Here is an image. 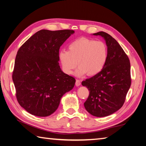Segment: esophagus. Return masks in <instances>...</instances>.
<instances>
[{
  "label": "esophagus",
  "mask_w": 146,
  "mask_h": 146,
  "mask_svg": "<svg viewBox=\"0 0 146 146\" xmlns=\"http://www.w3.org/2000/svg\"><path fill=\"white\" fill-rule=\"evenodd\" d=\"M80 84H81V83H80V80H76V85L77 86H80Z\"/></svg>",
  "instance_id": "1"
}]
</instances>
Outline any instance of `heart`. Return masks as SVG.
Wrapping results in <instances>:
<instances>
[{
  "instance_id": "obj_1",
  "label": "heart",
  "mask_w": 146,
  "mask_h": 146,
  "mask_svg": "<svg viewBox=\"0 0 146 146\" xmlns=\"http://www.w3.org/2000/svg\"><path fill=\"white\" fill-rule=\"evenodd\" d=\"M58 58L63 70L67 74L75 72L77 77L93 76L103 69L108 58V48L102 41L81 37L70 42L69 50H61Z\"/></svg>"
}]
</instances>
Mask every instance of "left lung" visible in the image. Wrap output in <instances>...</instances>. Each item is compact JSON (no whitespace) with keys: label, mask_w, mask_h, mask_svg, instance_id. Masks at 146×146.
<instances>
[{"label":"left lung","mask_w":146,"mask_h":146,"mask_svg":"<svg viewBox=\"0 0 146 146\" xmlns=\"http://www.w3.org/2000/svg\"><path fill=\"white\" fill-rule=\"evenodd\" d=\"M93 35L104 39L108 58L99 74L82 82L90 91L84 106L92 116L105 117L117 111L124 103L131 85L130 63L121 46L111 35L104 32Z\"/></svg>","instance_id":"left-lung-1"}]
</instances>
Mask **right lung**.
Here are the masks:
<instances>
[{
    "mask_svg": "<svg viewBox=\"0 0 146 146\" xmlns=\"http://www.w3.org/2000/svg\"><path fill=\"white\" fill-rule=\"evenodd\" d=\"M73 33L70 30H39L17 51L13 81L19 105L31 114L50 116L74 88L75 78L64 73L58 63L60 48Z\"/></svg>",
    "mask_w": 146,
    "mask_h": 146,
    "instance_id": "add662e5",
    "label": "right lung"
}]
</instances>
